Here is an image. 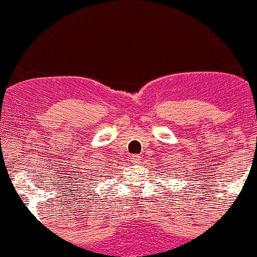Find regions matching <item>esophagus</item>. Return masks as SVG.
I'll list each match as a JSON object with an SVG mask.
<instances>
[{
	"instance_id": "34e87169",
	"label": "esophagus",
	"mask_w": 257,
	"mask_h": 257,
	"mask_svg": "<svg viewBox=\"0 0 257 257\" xmlns=\"http://www.w3.org/2000/svg\"><path fill=\"white\" fill-rule=\"evenodd\" d=\"M131 162H132V164H135V165H139L140 162H141V157H140L139 155H132Z\"/></svg>"
}]
</instances>
